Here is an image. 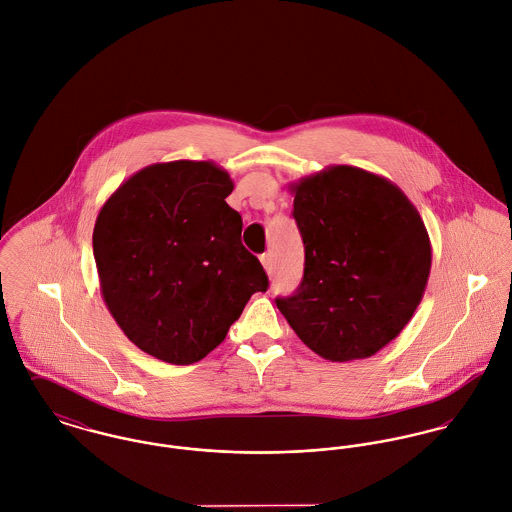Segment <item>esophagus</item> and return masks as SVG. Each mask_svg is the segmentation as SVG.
<instances>
[{
    "mask_svg": "<svg viewBox=\"0 0 512 512\" xmlns=\"http://www.w3.org/2000/svg\"><path fill=\"white\" fill-rule=\"evenodd\" d=\"M261 263H263V267H265L267 273L273 271V257H271V253H263V255H261Z\"/></svg>",
    "mask_w": 512,
    "mask_h": 512,
    "instance_id": "1",
    "label": "esophagus"
}]
</instances>
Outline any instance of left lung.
<instances>
[{
    "instance_id": "obj_1",
    "label": "left lung",
    "mask_w": 512,
    "mask_h": 512,
    "mask_svg": "<svg viewBox=\"0 0 512 512\" xmlns=\"http://www.w3.org/2000/svg\"><path fill=\"white\" fill-rule=\"evenodd\" d=\"M290 192L304 277L277 308L324 359L375 355L410 322L430 277L418 210L391 180L347 165L300 178Z\"/></svg>"
}]
</instances>
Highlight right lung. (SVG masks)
Returning <instances> with one entry per match:
<instances>
[{"mask_svg":"<svg viewBox=\"0 0 512 512\" xmlns=\"http://www.w3.org/2000/svg\"><path fill=\"white\" fill-rule=\"evenodd\" d=\"M233 180L212 161L149 165L102 206L94 259L104 302L141 351L172 365L204 359L269 279L241 243Z\"/></svg>","mask_w":512,"mask_h":512,"instance_id":"add662e5","label":"right lung"}]
</instances>
